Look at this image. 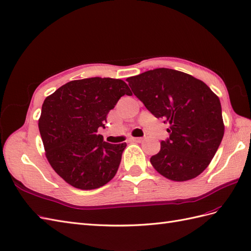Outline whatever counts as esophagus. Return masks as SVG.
Returning <instances> with one entry per match:
<instances>
[{
  "mask_svg": "<svg viewBox=\"0 0 251 251\" xmlns=\"http://www.w3.org/2000/svg\"><path fill=\"white\" fill-rule=\"evenodd\" d=\"M142 140H144V138L142 137H131L130 138V141H133V142H141Z\"/></svg>",
  "mask_w": 251,
  "mask_h": 251,
  "instance_id": "obj_1",
  "label": "esophagus"
}]
</instances>
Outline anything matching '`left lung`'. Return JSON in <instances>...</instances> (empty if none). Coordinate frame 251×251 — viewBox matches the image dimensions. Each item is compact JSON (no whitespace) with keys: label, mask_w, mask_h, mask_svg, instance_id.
Listing matches in <instances>:
<instances>
[{"label":"left lung","mask_w":251,"mask_h":251,"mask_svg":"<svg viewBox=\"0 0 251 251\" xmlns=\"http://www.w3.org/2000/svg\"><path fill=\"white\" fill-rule=\"evenodd\" d=\"M126 80L148 111L170 124V136L160 142V151L150 159L155 170L175 181L200 175L224 136L219 97L202 81L164 67Z\"/></svg>","instance_id":"obj_1"}]
</instances>
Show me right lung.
<instances>
[{
	"mask_svg": "<svg viewBox=\"0 0 251 251\" xmlns=\"http://www.w3.org/2000/svg\"><path fill=\"white\" fill-rule=\"evenodd\" d=\"M124 95H132L125 81L94 77L67 82L45 98L39 119L45 155L67 184L92 190L116 174L126 144L105 142L97 131Z\"/></svg>",
	"mask_w": 251,
	"mask_h": 251,
	"instance_id": "right-lung-1",
	"label": "right lung"
}]
</instances>
